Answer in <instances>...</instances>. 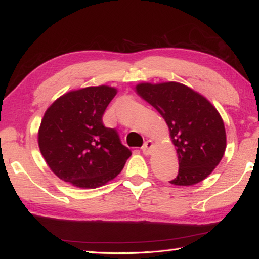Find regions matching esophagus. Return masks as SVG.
<instances>
[{
    "label": "esophagus",
    "instance_id": "34e87169",
    "mask_svg": "<svg viewBox=\"0 0 259 259\" xmlns=\"http://www.w3.org/2000/svg\"><path fill=\"white\" fill-rule=\"evenodd\" d=\"M153 146H154V144H153L152 140H147V142L144 143V145L142 146V148H140V149H142V152L145 155H149L150 152H152V149H153Z\"/></svg>",
    "mask_w": 259,
    "mask_h": 259
}]
</instances>
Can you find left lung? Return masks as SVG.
<instances>
[{"label":"left lung","instance_id":"1","mask_svg":"<svg viewBox=\"0 0 259 259\" xmlns=\"http://www.w3.org/2000/svg\"><path fill=\"white\" fill-rule=\"evenodd\" d=\"M136 91L158 111L170 129L179 159L178 176L170 183L192 186L207 178L227 146L218 110L200 94L179 82L139 83Z\"/></svg>","mask_w":259,"mask_h":259}]
</instances>
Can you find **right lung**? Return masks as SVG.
<instances>
[{
	"mask_svg": "<svg viewBox=\"0 0 259 259\" xmlns=\"http://www.w3.org/2000/svg\"><path fill=\"white\" fill-rule=\"evenodd\" d=\"M116 95L109 86L69 92L45 112L38 131L40 153L55 176L71 185L94 189L122 171L131 150L117 131L103 123Z\"/></svg>",
	"mask_w": 259,
	"mask_h": 259,
	"instance_id": "1",
	"label": "right lung"
}]
</instances>
